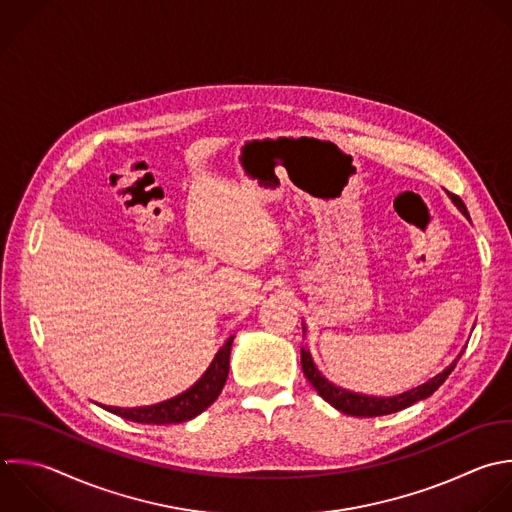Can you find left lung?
Here are the masks:
<instances>
[{
	"label": "left lung",
	"instance_id": "1",
	"mask_svg": "<svg viewBox=\"0 0 512 512\" xmlns=\"http://www.w3.org/2000/svg\"><path fill=\"white\" fill-rule=\"evenodd\" d=\"M448 198L452 200V204L462 212V216L468 218V212H466V206L464 202L446 192ZM302 330L306 334V324L302 322ZM466 348V346H464ZM464 348L458 352V356L442 370L438 372L436 376L428 378L426 382L410 388V390H404L400 394H394V396H374V394H362V392H354V390H348V388H342V386H336L334 382H330L316 366V362L312 360V354L308 348H302V370H304V376L308 378V382L316 388V392L328 402L332 404L336 410L344 412V414H350V416H364V418H370V416H384V414H392V412H398L402 408H408L410 404L418 402V400H424L428 398L446 378L448 374L454 370L458 358L462 356Z\"/></svg>",
	"mask_w": 512,
	"mask_h": 512
}]
</instances>
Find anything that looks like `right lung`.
<instances>
[{"label":"right lung","instance_id":"right-lung-1","mask_svg":"<svg viewBox=\"0 0 512 512\" xmlns=\"http://www.w3.org/2000/svg\"><path fill=\"white\" fill-rule=\"evenodd\" d=\"M234 336H230L224 346L216 352L214 360L206 368V372L182 394L162 400L150 406H134V408H120V406H104L108 412L118 414L132 422L142 424H176L186 422L202 414L222 392L228 370H230V352H232Z\"/></svg>","mask_w":512,"mask_h":512}]
</instances>
